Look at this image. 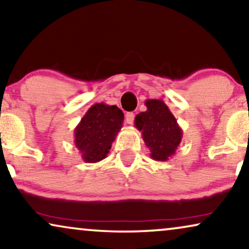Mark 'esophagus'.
Returning a JSON list of instances; mask_svg holds the SVG:
<instances>
[{
    "instance_id": "1",
    "label": "esophagus",
    "mask_w": 249,
    "mask_h": 249,
    "mask_svg": "<svg viewBox=\"0 0 249 249\" xmlns=\"http://www.w3.org/2000/svg\"><path fill=\"white\" fill-rule=\"evenodd\" d=\"M124 120H125V124H134V120H135V114L132 113V112H128V113L125 114Z\"/></svg>"
}]
</instances>
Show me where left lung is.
Instances as JSON below:
<instances>
[{
  "label": "left lung",
  "instance_id": "8db88e82",
  "mask_svg": "<svg viewBox=\"0 0 249 249\" xmlns=\"http://www.w3.org/2000/svg\"><path fill=\"white\" fill-rule=\"evenodd\" d=\"M145 105L147 110L136 115L135 127L142 131L151 158L155 161H168L181 142L182 129L162 100L149 98Z\"/></svg>",
  "mask_w": 249,
  "mask_h": 249
}]
</instances>
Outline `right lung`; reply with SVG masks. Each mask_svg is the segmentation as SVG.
<instances>
[{
	"mask_svg": "<svg viewBox=\"0 0 249 249\" xmlns=\"http://www.w3.org/2000/svg\"><path fill=\"white\" fill-rule=\"evenodd\" d=\"M122 124L124 113L117 105H91L74 128L73 142L83 161L96 163L107 158Z\"/></svg>",
	"mask_w": 249,
	"mask_h": 249,
	"instance_id": "obj_1",
	"label": "right lung"
}]
</instances>
